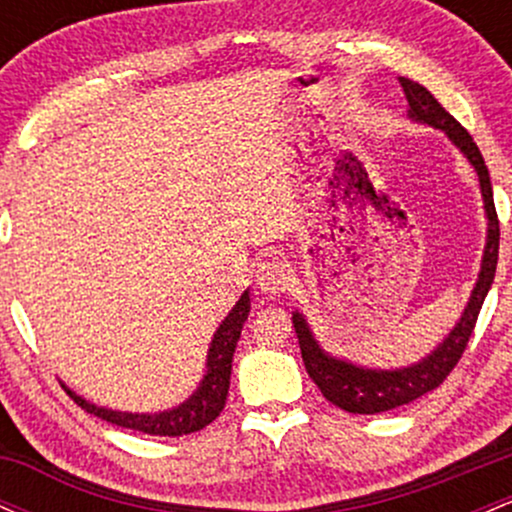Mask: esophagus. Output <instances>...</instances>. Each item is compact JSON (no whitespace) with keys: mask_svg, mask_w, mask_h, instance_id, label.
I'll return each instance as SVG.
<instances>
[{"mask_svg":"<svg viewBox=\"0 0 512 512\" xmlns=\"http://www.w3.org/2000/svg\"><path fill=\"white\" fill-rule=\"evenodd\" d=\"M289 279H291L289 269H286L279 260H264L257 264V269H255L257 289H260L262 293H267V296H276V293L286 291Z\"/></svg>","mask_w":512,"mask_h":512,"instance_id":"esophagus-1","label":"esophagus"}]
</instances>
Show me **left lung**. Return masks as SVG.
Masks as SVG:
<instances>
[{
    "mask_svg": "<svg viewBox=\"0 0 512 512\" xmlns=\"http://www.w3.org/2000/svg\"><path fill=\"white\" fill-rule=\"evenodd\" d=\"M399 84L404 88V96L409 103V120L428 125L433 129L445 132L452 146L460 149V154L467 158L469 166L474 168L479 178L481 199H484V214H486V245L484 255H481V269L474 284L469 301L464 305L460 320L455 327L445 334L431 354L419 358L416 363L402 368H368L361 363L349 361V358H339L322 349L313 334V327L308 325L301 310H293V327H296L298 344H301V356L305 370L313 378V383L320 387L325 399H330L334 407L349 411V414H380V411H390L402 407V404L414 402V399L424 397L426 392L436 390L450 375V370L460 361L464 346L472 337L474 325L481 305H484L486 293H489L493 276H496L498 262V238H501V228H498L496 207H493V190L489 168H486L484 156H481L479 146L469 137V132L460 122L452 117L448 110L440 105L433 93L416 81L399 76Z\"/></svg>",
    "mask_w": 512,
    "mask_h": 512,
    "instance_id": "1",
    "label": "left lung"
}]
</instances>
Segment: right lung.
Listing matches in <instances>:
<instances>
[{"label": "right lung", "mask_w": 512, "mask_h": 512, "mask_svg": "<svg viewBox=\"0 0 512 512\" xmlns=\"http://www.w3.org/2000/svg\"><path fill=\"white\" fill-rule=\"evenodd\" d=\"M250 315V289L243 291L238 303L233 305L231 313L223 317V322L216 327L214 337H211L209 351H207V370H204L202 380H199L197 390L192 392L185 402L178 407H170L163 411H154V414H139V411H120L98 407V404L88 402L74 390H69L62 383L67 395L79 404L88 414L98 416V419L108 421V424L132 428V431L149 433V436H187V433L202 431L211 421L223 411L226 404L228 387H231V363L233 354H236V344L243 332L245 320Z\"/></svg>", "instance_id": "right-lung-1"}]
</instances>
